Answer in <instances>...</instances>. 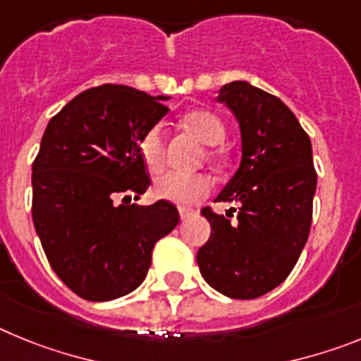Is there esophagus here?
I'll use <instances>...</instances> for the list:
<instances>
[{"instance_id":"34e87169","label":"esophagus","mask_w":361,"mask_h":361,"mask_svg":"<svg viewBox=\"0 0 361 361\" xmlns=\"http://www.w3.org/2000/svg\"><path fill=\"white\" fill-rule=\"evenodd\" d=\"M178 215H180V219L183 220H188L190 216L195 215V209L191 208H178Z\"/></svg>"}]
</instances>
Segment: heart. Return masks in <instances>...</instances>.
I'll return each mask as SVG.
<instances>
[{
	"mask_svg": "<svg viewBox=\"0 0 361 361\" xmlns=\"http://www.w3.org/2000/svg\"><path fill=\"white\" fill-rule=\"evenodd\" d=\"M188 128L206 145H219L224 141V123L208 110H195L184 116ZM139 153L152 171H161L166 161V130L161 123L153 124L139 139ZM213 190V178L208 173H183L166 171L157 177L153 191L159 199L173 202L177 206H191L208 197Z\"/></svg>",
	"mask_w": 361,
	"mask_h": 361,
	"instance_id": "1",
	"label": "heart"
}]
</instances>
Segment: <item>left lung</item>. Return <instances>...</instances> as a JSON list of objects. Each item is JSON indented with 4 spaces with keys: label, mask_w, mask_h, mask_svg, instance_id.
Returning <instances> with one entry per match:
<instances>
[{
    "label": "left lung",
    "mask_w": 361,
    "mask_h": 361,
    "mask_svg": "<svg viewBox=\"0 0 361 361\" xmlns=\"http://www.w3.org/2000/svg\"><path fill=\"white\" fill-rule=\"evenodd\" d=\"M219 101L240 124L242 161L216 202H237L238 208L226 215L202 208L212 235L197 264L213 289L251 300L288 279L304 250L317 171L309 135L279 97L233 81L220 88Z\"/></svg>",
    "instance_id": "left-lung-1"
}]
</instances>
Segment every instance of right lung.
<instances>
[{"label":"right lung","instance_id":"right-lung-1","mask_svg":"<svg viewBox=\"0 0 361 361\" xmlns=\"http://www.w3.org/2000/svg\"><path fill=\"white\" fill-rule=\"evenodd\" d=\"M123 85L73 97L50 119L32 164V220L66 288L106 302L146 279L155 242L178 224L175 204H132L148 190L142 133L168 114L164 101Z\"/></svg>","mask_w":361,"mask_h":361}]
</instances>
